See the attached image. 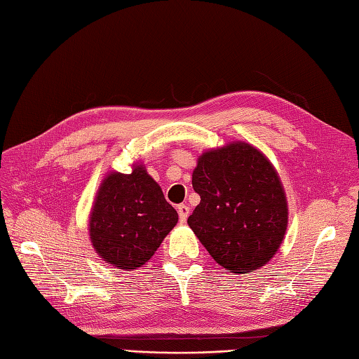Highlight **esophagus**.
Segmentation results:
<instances>
[{
	"instance_id": "34e87169",
	"label": "esophagus",
	"mask_w": 359,
	"mask_h": 359,
	"mask_svg": "<svg viewBox=\"0 0 359 359\" xmlns=\"http://www.w3.org/2000/svg\"><path fill=\"white\" fill-rule=\"evenodd\" d=\"M178 217H180V222H186L189 217V207L186 204L178 205Z\"/></svg>"
}]
</instances>
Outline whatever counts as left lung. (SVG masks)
Masks as SVG:
<instances>
[{
    "instance_id": "1",
    "label": "left lung",
    "mask_w": 359,
    "mask_h": 359,
    "mask_svg": "<svg viewBox=\"0 0 359 359\" xmlns=\"http://www.w3.org/2000/svg\"><path fill=\"white\" fill-rule=\"evenodd\" d=\"M192 184L201 201L187 224L221 267L241 275L275 257L289 207L280 175L261 150L244 141L205 150Z\"/></svg>"
}]
</instances>
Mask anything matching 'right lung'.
<instances>
[{
  "label": "right lung",
  "mask_w": 359,
  "mask_h": 359,
  "mask_svg": "<svg viewBox=\"0 0 359 359\" xmlns=\"http://www.w3.org/2000/svg\"><path fill=\"white\" fill-rule=\"evenodd\" d=\"M177 222V210L144 164H133L130 173L112 170L101 181L89 217V236L109 266L133 270L154 257Z\"/></svg>",
  "instance_id": "1"
}]
</instances>
